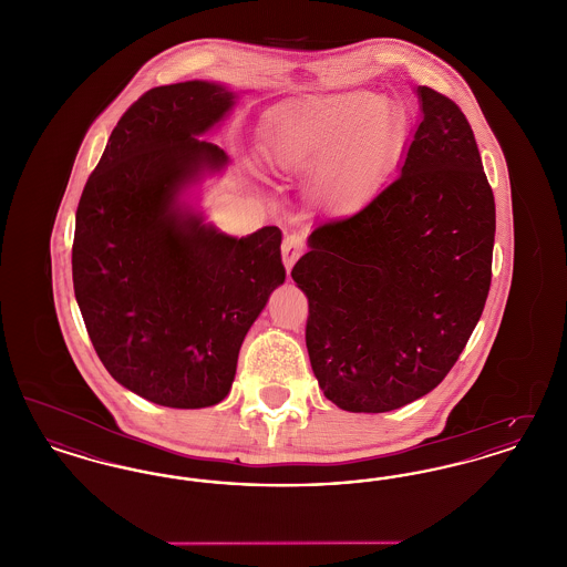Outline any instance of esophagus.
<instances>
[{
  "mask_svg": "<svg viewBox=\"0 0 567 567\" xmlns=\"http://www.w3.org/2000/svg\"><path fill=\"white\" fill-rule=\"evenodd\" d=\"M303 238L296 236V234H289L285 240H282V261H285V268L287 271H291V268L296 266L299 255L303 252Z\"/></svg>",
  "mask_w": 567,
  "mask_h": 567,
  "instance_id": "34e87169",
  "label": "esophagus"
}]
</instances>
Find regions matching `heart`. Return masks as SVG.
<instances>
[{"label":"heart","mask_w":567,"mask_h":567,"mask_svg":"<svg viewBox=\"0 0 567 567\" xmlns=\"http://www.w3.org/2000/svg\"><path fill=\"white\" fill-rule=\"evenodd\" d=\"M408 137L404 110L372 93H344L291 110L271 134L270 155L285 169L323 172L344 202L372 197L400 159Z\"/></svg>","instance_id":"b5f03b06"}]
</instances>
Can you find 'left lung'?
I'll return each instance as SVG.
<instances>
[{"instance_id": "left-lung-1", "label": "left lung", "mask_w": 567, "mask_h": 567, "mask_svg": "<svg viewBox=\"0 0 567 567\" xmlns=\"http://www.w3.org/2000/svg\"><path fill=\"white\" fill-rule=\"evenodd\" d=\"M423 118L402 174L359 213L321 223L291 276L329 402L389 412L435 389L485 310L495 199L457 104L416 89Z\"/></svg>"}]
</instances>
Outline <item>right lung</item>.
<instances>
[{
  "label": "right lung",
  "instance_id": "1",
  "mask_svg": "<svg viewBox=\"0 0 567 567\" xmlns=\"http://www.w3.org/2000/svg\"><path fill=\"white\" fill-rule=\"evenodd\" d=\"M234 106L213 82L137 97L82 189L72 244L74 293L110 377L153 404L225 400L244 336L285 282L282 231L229 238L183 215L181 189L227 155L206 134Z\"/></svg>",
  "mask_w": 567,
  "mask_h": 567
}]
</instances>
